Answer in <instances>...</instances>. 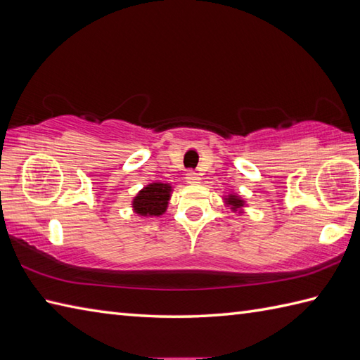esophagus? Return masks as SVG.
<instances>
[{
	"label": "esophagus",
	"instance_id": "obj_1",
	"mask_svg": "<svg viewBox=\"0 0 360 360\" xmlns=\"http://www.w3.org/2000/svg\"><path fill=\"white\" fill-rule=\"evenodd\" d=\"M186 179H187V182L188 184H198V182H200V174L198 173H195V172H188L187 174H186Z\"/></svg>",
	"mask_w": 360,
	"mask_h": 360
}]
</instances>
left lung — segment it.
Listing matches in <instances>:
<instances>
[{
    "instance_id": "obj_1",
    "label": "left lung",
    "mask_w": 360,
    "mask_h": 360,
    "mask_svg": "<svg viewBox=\"0 0 360 360\" xmlns=\"http://www.w3.org/2000/svg\"><path fill=\"white\" fill-rule=\"evenodd\" d=\"M226 201H227L229 205H231L232 210H240L243 205H244V201L241 200L240 196H236V195H229L226 198Z\"/></svg>"
}]
</instances>
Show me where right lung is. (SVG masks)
I'll use <instances>...</instances> for the list:
<instances>
[{
  "instance_id": "obj_1",
  "label": "right lung",
  "mask_w": 360,
  "mask_h": 360,
  "mask_svg": "<svg viewBox=\"0 0 360 360\" xmlns=\"http://www.w3.org/2000/svg\"><path fill=\"white\" fill-rule=\"evenodd\" d=\"M172 187L162 182H153L143 187L133 200V209L142 217H159L165 212Z\"/></svg>"
}]
</instances>
